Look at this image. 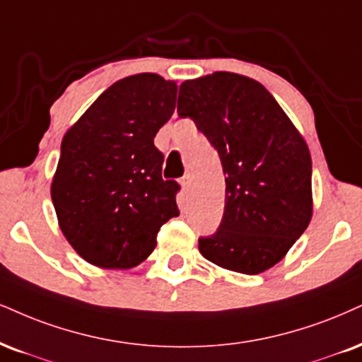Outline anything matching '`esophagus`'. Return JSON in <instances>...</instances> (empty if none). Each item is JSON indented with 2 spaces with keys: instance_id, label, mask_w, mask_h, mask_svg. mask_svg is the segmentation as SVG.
<instances>
[{
  "instance_id": "34e87169",
  "label": "esophagus",
  "mask_w": 362,
  "mask_h": 362,
  "mask_svg": "<svg viewBox=\"0 0 362 362\" xmlns=\"http://www.w3.org/2000/svg\"><path fill=\"white\" fill-rule=\"evenodd\" d=\"M181 186H182V191H185L186 194L193 191V177H191V174H185V176H182Z\"/></svg>"
}]
</instances>
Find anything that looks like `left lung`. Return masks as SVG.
<instances>
[{
    "label": "left lung",
    "instance_id": "obj_1",
    "mask_svg": "<svg viewBox=\"0 0 362 362\" xmlns=\"http://www.w3.org/2000/svg\"><path fill=\"white\" fill-rule=\"evenodd\" d=\"M177 115L194 120L221 159L225 213L199 252L226 270L255 275L280 262L312 218L309 147L257 80L216 72L186 80Z\"/></svg>",
    "mask_w": 362,
    "mask_h": 362
}]
</instances>
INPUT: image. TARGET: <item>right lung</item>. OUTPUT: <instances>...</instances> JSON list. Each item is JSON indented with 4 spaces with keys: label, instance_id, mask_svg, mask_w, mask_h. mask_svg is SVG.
Wrapping results in <instances>:
<instances>
[{
    "label": "right lung",
    "instance_id": "obj_1",
    "mask_svg": "<svg viewBox=\"0 0 362 362\" xmlns=\"http://www.w3.org/2000/svg\"><path fill=\"white\" fill-rule=\"evenodd\" d=\"M177 87L156 74L110 86L65 134L52 202L60 230L83 260L102 269L139 265L180 215L174 180H163L156 134L173 115Z\"/></svg>",
    "mask_w": 362,
    "mask_h": 362
}]
</instances>
